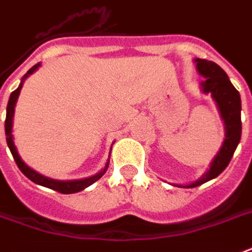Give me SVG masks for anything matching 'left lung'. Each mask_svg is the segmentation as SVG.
I'll return each instance as SVG.
<instances>
[{
  "label": "left lung",
  "instance_id": "left-lung-1",
  "mask_svg": "<svg viewBox=\"0 0 252 252\" xmlns=\"http://www.w3.org/2000/svg\"><path fill=\"white\" fill-rule=\"evenodd\" d=\"M193 62L196 64L197 72L204 78L203 82L200 83L201 93L211 94V96L218 106L220 118L224 124L225 138L218 154L215 156L209 165V169L200 179L185 185L176 184L177 187H184V188H194L218 177L229 164L242 137V119H240L242 100L238 90L229 82L227 73L216 63L199 58L193 59Z\"/></svg>",
  "mask_w": 252,
  "mask_h": 252
}]
</instances>
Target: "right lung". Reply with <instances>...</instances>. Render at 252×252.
<instances>
[{
  "instance_id": "obj_1",
  "label": "right lung",
  "mask_w": 252,
  "mask_h": 252,
  "mask_svg": "<svg viewBox=\"0 0 252 252\" xmlns=\"http://www.w3.org/2000/svg\"><path fill=\"white\" fill-rule=\"evenodd\" d=\"M40 65H41V63H37L36 65H33L28 72L23 76L21 82H20V86H18V87L10 94V96H9L8 106H6V119H5L6 142H8L10 153H12L13 158L16 161V164H17V166L20 168V170H21L31 181H33L34 184L41 185V187H45V188L53 189V190L60 192V193H76V192H80V190H83V189H86L91 184H94L95 181H98V180L106 173V170H107L108 168V164H110V156H108L107 161H106L104 168L96 174L91 176V177H86V179L79 180H55L51 179V177H47V176H43V174H40L38 172H36L34 169L29 168L28 165L25 164L23 159H21V157H20V154H18L17 152V148H16V145H14V141H13V117H14V107H16V103H17V99L18 96H20V93H21L24 82L27 80V78H28L29 75H32L34 71H37ZM110 154H111V149H110Z\"/></svg>"
}]
</instances>
